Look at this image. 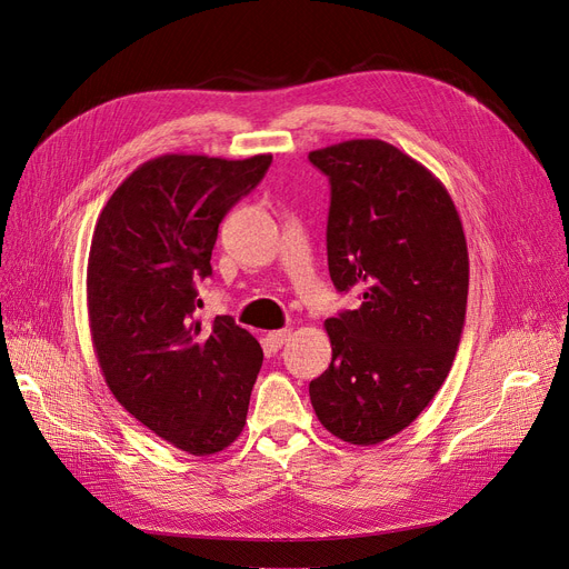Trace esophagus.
<instances>
[{
  "label": "esophagus",
  "mask_w": 569,
  "mask_h": 569,
  "mask_svg": "<svg viewBox=\"0 0 569 569\" xmlns=\"http://www.w3.org/2000/svg\"><path fill=\"white\" fill-rule=\"evenodd\" d=\"M289 336H291V331H289V329H282V331H270V333H266V347H268V349H273V351H278V349L289 340Z\"/></svg>",
  "instance_id": "34e87169"
}]
</instances>
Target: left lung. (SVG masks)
<instances>
[{"label":"left lung","instance_id":"8db88e82","mask_svg":"<svg viewBox=\"0 0 569 569\" xmlns=\"http://www.w3.org/2000/svg\"><path fill=\"white\" fill-rule=\"evenodd\" d=\"M329 176V273L363 303L323 321L333 359L310 382L317 419L349 445H380L436 398L461 342L470 261L447 187L380 139L312 150Z\"/></svg>","mask_w":569,"mask_h":569}]
</instances>
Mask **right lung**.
<instances>
[{
	"instance_id": "1",
	"label": "right lung",
	"mask_w": 569,
	"mask_h": 569,
	"mask_svg": "<svg viewBox=\"0 0 569 569\" xmlns=\"http://www.w3.org/2000/svg\"><path fill=\"white\" fill-rule=\"evenodd\" d=\"M270 154H161L108 199L88 259V317L99 368L118 402L154 436L192 453L227 449L246 426L263 361L231 317H194L197 280L231 206Z\"/></svg>"
}]
</instances>
